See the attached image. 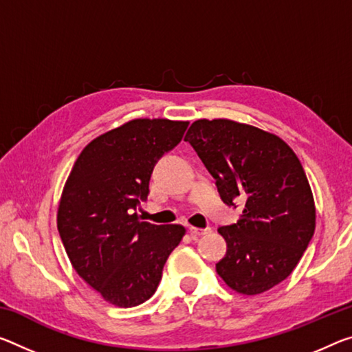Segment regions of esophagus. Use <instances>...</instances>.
<instances>
[{
	"label": "esophagus",
	"instance_id": "esophagus-1",
	"mask_svg": "<svg viewBox=\"0 0 352 352\" xmlns=\"http://www.w3.org/2000/svg\"><path fill=\"white\" fill-rule=\"evenodd\" d=\"M210 228H199V227H189V233L192 236H202L205 233H208Z\"/></svg>",
	"mask_w": 352,
	"mask_h": 352
}]
</instances>
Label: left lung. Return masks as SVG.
<instances>
[{
    "mask_svg": "<svg viewBox=\"0 0 352 352\" xmlns=\"http://www.w3.org/2000/svg\"><path fill=\"white\" fill-rule=\"evenodd\" d=\"M216 178L227 205L244 200L243 217L221 227L227 254L216 265L227 287L265 293L292 274L315 232L316 210L304 167L270 131L228 119H199L185 136Z\"/></svg>",
    "mask_w": 352,
    "mask_h": 352,
    "instance_id": "left-lung-1",
    "label": "left lung"
}]
</instances>
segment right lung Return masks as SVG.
<instances>
[{
	"mask_svg": "<svg viewBox=\"0 0 352 352\" xmlns=\"http://www.w3.org/2000/svg\"><path fill=\"white\" fill-rule=\"evenodd\" d=\"M189 122L133 119L91 141L78 156L58 206L72 266L106 302L135 307L158 288L185 227L141 221L152 170L182 141Z\"/></svg>",
	"mask_w": 352,
	"mask_h": 352,
	"instance_id": "add662e5",
	"label": "right lung"
}]
</instances>
